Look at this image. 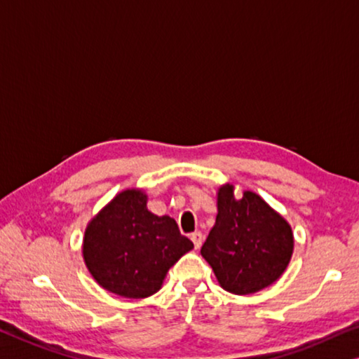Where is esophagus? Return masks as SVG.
Instances as JSON below:
<instances>
[{
	"mask_svg": "<svg viewBox=\"0 0 359 359\" xmlns=\"http://www.w3.org/2000/svg\"><path fill=\"white\" fill-rule=\"evenodd\" d=\"M191 241L194 242L196 249H198V247L202 245V241H203V236H202L201 231H196V233H192V234H191Z\"/></svg>",
	"mask_w": 359,
	"mask_h": 359,
	"instance_id": "obj_1",
	"label": "esophagus"
}]
</instances>
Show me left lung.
Returning a JSON list of instances; mask_svg holds the SVG:
<instances>
[{"mask_svg": "<svg viewBox=\"0 0 359 359\" xmlns=\"http://www.w3.org/2000/svg\"><path fill=\"white\" fill-rule=\"evenodd\" d=\"M294 236L287 222L255 192L239 201L233 186L218 191L217 222L201 253L228 292L247 295L273 284L287 268Z\"/></svg>", "mask_w": 359, "mask_h": 359, "instance_id": "left-lung-1", "label": "left lung"}]
</instances>
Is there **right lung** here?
Returning <instances> with one entry per match:
<instances>
[{
	"instance_id": "1",
	"label": "right lung",
	"mask_w": 359,
	"mask_h": 359,
	"mask_svg": "<svg viewBox=\"0 0 359 359\" xmlns=\"http://www.w3.org/2000/svg\"><path fill=\"white\" fill-rule=\"evenodd\" d=\"M141 191H123L88 224L83 257L99 285L126 299L161 289L165 274L194 244L173 218L147 210Z\"/></svg>"
}]
</instances>
